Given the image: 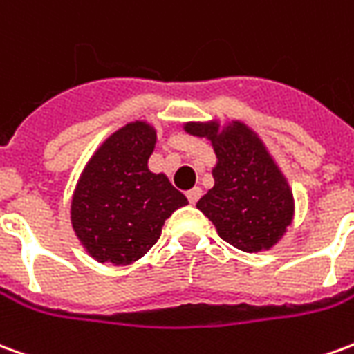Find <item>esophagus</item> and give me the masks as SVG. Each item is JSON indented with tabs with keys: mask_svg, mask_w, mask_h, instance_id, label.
<instances>
[{
	"mask_svg": "<svg viewBox=\"0 0 354 354\" xmlns=\"http://www.w3.org/2000/svg\"><path fill=\"white\" fill-rule=\"evenodd\" d=\"M199 197H201V187H194V189L187 192V199H189L192 205H195V203L199 201Z\"/></svg>",
	"mask_w": 354,
	"mask_h": 354,
	"instance_id": "1",
	"label": "esophagus"
}]
</instances>
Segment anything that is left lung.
Returning a JSON list of instances; mask_svg holds the SVG:
<instances>
[{"instance_id":"obj_1","label":"left lung","mask_w":354,"mask_h":354,"mask_svg":"<svg viewBox=\"0 0 354 354\" xmlns=\"http://www.w3.org/2000/svg\"><path fill=\"white\" fill-rule=\"evenodd\" d=\"M184 130L209 140L216 155L214 185L197 201V209L239 251L272 249L293 222L295 199L263 140L241 120L185 122Z\"/></svg>"}]
</instances>
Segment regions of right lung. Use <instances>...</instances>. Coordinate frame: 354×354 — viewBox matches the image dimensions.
<instances>
[{
  "label": "right lung",
  "mask_w": 354,
  "mask_h": 354,
  "mask_svg": "<svg viewBox=\"0 0 354 354\" xmlns=\"http://www.w3.org/2000/svg\"><path fill=\"white\" fill-rule=\"evenodd\" d=\"M155 126L128 122L105 138L86 162L71 199V224L93 261L126 266L160 237L165 220L187 205L167 174L147 167Z\"/></svg>",
  "instance_id": "obj_1"
}]
</instances>
